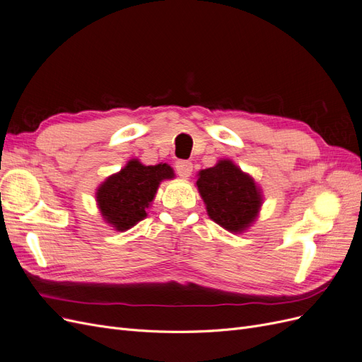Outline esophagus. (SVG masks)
<instances>
[{
	"label": "esophagus",
	"instance_id": "obj_1",
	"mask_svg": "<svg viewBox=\"0 0 362 362\" xmlns=\"http://www.w3.org/2000/svg\"><path fill=\"white\" fill-rule=\"evenodd\" d=\"M176 171L182 179H188L192 173V164L189 160H177L176 162Z\"/></svg>",
	"mask_w": 362,
	"mask_h": 362
}]
</instances>
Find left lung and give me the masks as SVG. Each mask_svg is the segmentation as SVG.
<instances>
[{
  "mask_svg": "<svg viewBox=\"0 0 362 362\" xmlns=\"http://www.w3.org/2000/svg\"><path fill=\"white\" fill-rule=\"evenodd\" d=\"M197 188L209 218L231 233L245 231L259 216L263 203L260 188L230 159L198 173Z\"/></svg>",
  "mask_w": 362,
  "mask_h": 362,
  "instance_id": "1",
  "label": "left lung"
}]
</instances>
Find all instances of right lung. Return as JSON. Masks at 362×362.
<instances>
[{
	"instance_id": "right-lung-1",
	"label": "right lung",
	"mask_w": 362,
	"mask_h": 362,
	"mask_svg": "<svg viewBox=\"0 0 362 362\" xmlns=\"http://www.w3.org/2000/svg\"><path fill=\"white\" fill-rule=\"evenodd\" d=\"M173 177L168 164L143 165L131 159L98 188L96 202L103 219L117 231L129 230L147 216L159 183Z\"/></svg>"
}]
</instances>
